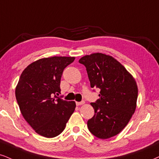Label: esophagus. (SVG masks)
I'll return each instance as SVG.
<instances>
[{"label":"esophagus","mask_w":159,"mask_h":159,"mask_svg":"<svg viewBox=\"0 0 159 159\" xmlns=\"http://www.w3.org/2000/svg\"><path fill=\"white\" fill-rule=\"evenodd\" d=\"M84 103H85V102H84V101H83V102H76V105H77V106H80V105H83Z\"/></svg>","instance_id":"esophagus-1"}]
</instances>
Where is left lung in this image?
Segmentation results:
<instances>
[{
	"label": "left lung",
	"instance_id": "left-lung-1",
	"mask_svg": "<svg viewBox=\"0 0 159 159\" xmlns=\"http://www.w3.org/2000/svg\"><path fill=\"white\" fill-rule=\"evenodd\" d=\"M87 70L91 88L100 89L99 99L91 105L94 116L88 121L92 134L102 139L119 134L136 108V80L112 56L93 53L80 59Z\"/></svg>",
	"mask_w": 159,
	"mask_h": 159
}]
</instances>
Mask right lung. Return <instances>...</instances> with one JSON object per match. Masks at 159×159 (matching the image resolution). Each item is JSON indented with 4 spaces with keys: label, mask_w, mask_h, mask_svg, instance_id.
Listing matches in <instances>:
<instances>
[{
    "label": "right lung",
    "mask_w": 159,
    "mask_h": 159,
    "mask_svg": "<svg viewBox=\"0 0 159 159\" xmlns=\"http://www.w3.org/2000/svg\"><path fill=\"white\" fill-rule=\"evenodd\" d=\"M74 57H50L33 62L23 70L15 97L23 118L37 134L53 138L63 131L76 107L74 101L57 98L60 80Z\"/></svg>",
    "instance_id": "1"
}]
</instances>
